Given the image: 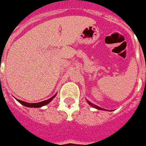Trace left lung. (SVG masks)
Here are the masks:
<instances>
[{"instance_id":"8db88e82","label":"left lung","mask_w":146,"mask_h":146,"mask_svg":"<svg viewBox=\"0 0 146 146\" xmlns=\"http://www.w3.org/2000/svg\"><path fill=\"white\" fill-rule=\"evenodd\" d=\"M87 102H88V103L89 104V105H90V106H92V107H94V108L98 109V110H102V111H108V110H106V109H104V108H100V107H99V106H97V105H94V104L91 103V102H90V101H88V100H87Z\"/></svg>"}]
</instances>
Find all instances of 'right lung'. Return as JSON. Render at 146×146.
I'll list each match as a JSON object with an SVG mask.
<instances>
[{"label": "right lung", "instance_id": "add662e5", "mask_svg": "<svg viewBox=\"0 0 146 146\" xmlns=\"http://www.w3.org/2000/svg\"><path fill=\"white\" fill-rule=\"evenodd\" d=\"M56 94H55L53 96H52L51 98H50L49 100H44V101H42V102H38V103H28V102H26L21 101V100H17L16 98H15V99H16V100L18 102H20L21 105H23L24 106H26V107H28V108H41V107H42V106H44V105H47L48 103H50V102L52 100V99L56 97Z\"/></svg>", "mask_w": 146, "mask_h": 146}]
</instances>
